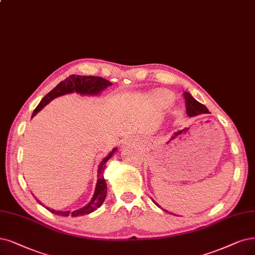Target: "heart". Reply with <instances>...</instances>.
<instances>
[{
  "label": "heart",
  "mask_w": 255,
  "mask_h": 255,
  "mask_svg": "<svg viewBox=\"0 0 255 255\" xmlns=\"http://www.w3.org/2000/svg\"><path fill=\"white\" fill-rule=\"evenodd\" d=\"M153 100L157 104H159V105L165 106V105H168V104L172 101V96L170 93H168L166 91L157 90L153 94Z\"/></svg>",
  "instance_id": "heart-1"
}]
</instances>
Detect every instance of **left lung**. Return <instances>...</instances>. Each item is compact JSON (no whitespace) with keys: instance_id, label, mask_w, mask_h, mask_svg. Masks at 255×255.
Instances as JSON below:
<instances>
[{"instance_id":"8db88e82","label":"left lung","mask_w":255,"mask_h":255,"mask_svg":"<svg viewBox=\"0 0 255 255\" xmlns=\"http://www.w3.org/2000/svg\"><path fill=\"white\" fill-rule=\"evenodd\" d=\"M184 97H185V101H186V110H187L188 117H196V116H201V115H206V113H210L209 110L207 109V107L205 105H203V104H201L200 102H197L189 92H185ZM153 203L157 207H159L154 201H153ZM159 208H161V207H159ZM164 211L168 212L167 210H164Z\"/></svg>"}]
</instances>
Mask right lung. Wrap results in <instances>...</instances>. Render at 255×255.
Returning a JSON list of instances; mask_svg holds the SVG:
<instances>
[{"label":"right lung","mask_w":255,"mask_h":255,"mask_svg":"<svg viewBox=\"0 0 255 255\" xmlns=\"http://www.w3.org/2000/svg\"><path fill=\"white\" fill-rule=\"evenodd\" d=\"M112 83L109 81L100 78V77H93V75H89V77H86V75H75L72 74L69 78L66 80L62 81L61 83L58 84V86H55L49 93H47L46 96L42 99L39 105L34 109L32 117L33 118L37 112L41 111L47 104L50 103L53 99L64 96V94L67 93H72V92H77L81 96H98L102 90L107 88L108 86H111ZM117 148H115L112 151L103 159L99 166V170H98V182L96 186V190H94V194L92 196L91 201L81 209L74 210V211H58V210H53L48 208V207H45V208L50 211L51 213H54L56 215H62V216H81L85 214H89L93 211H96L98 208L102 206V204L105 201V197L107 194V184L105 178L103 176V169L105 167L106 162L112 156V154L117 151ZM37 203H42L36 200Z\"/></svg>","instance_id":"obj_1"}]
</instances>
